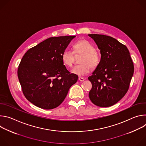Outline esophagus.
<instances>
[{"instance_id": "34e87169", "label": "esophagus", "mask_w": 146, "mask_h": 146, "mask_svg": "<svg viewBox=\"0 0 146 146\" xmlns=\"http://www.w3.org/2000/svg\"><path fill=\"white\" fill-rule=\"evenodd\" d=\"M78 80L80 81H84L85 80V78H82V77H78Z\"/></svg>"}]
</instances>
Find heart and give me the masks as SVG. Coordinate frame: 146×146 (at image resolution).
Returning a JSON list of instances; mask_svg holds the SVG:
<instances>
[{
  "instance_id": "b5f03b06",
  "label": "heart",
  "mask_w": 146,
  "mask_h": 146,
  "mask_svg": "<svg viewBox=\"0 0 146 146\" xmlns=\"http://www.w3.org/2000/svg\"><path fill=\"white\" fill-rule=\"evenodd\" d=\"M75 55H81L79 62L80 65L74 66L72 73L80 77L88 74L91 68L95 69L98 66L100 62V52L95 48V46L86 39L80 40L73 46ZM71 51L65 50L61 55L64 64L67 67H72L75 60V56Z\"/></svg>"
}]
</instances>
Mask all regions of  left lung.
Returning a JSON list of instances; mask_svg holds the SVG:
<instances>
[{
  "label": "left lung",
  "mask_w": 146,
  "mask_h": 146,
  "mask_svg": "<svg viewBox=\"0 0 146 146\" xmlns=\"http://www.w3.org/2000/svg\"><path fill=\"white\" fill-rule=\"evenodd\" d=\"M100 50L99 65L88 77L92 83L89 97L94 105L109 107L120 100L128 91L134 66L127 47L115 38L90 34Z\"/></svg>",
  "instance_id": "left-lung-1"
}]
</instances>
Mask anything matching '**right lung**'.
<instances>
[{
    "label": "right lung",
    "instance_id": "1",
    "mask_svg": "<svg viewBox=\"0 0 146 146\" xmlns=\"http://www.w3.org/2000/svg\"><path fill=\"white\" fill-rule=\"evenodd\" d=\"M76 36L50 37L30 48L18 68V77L25 98L44 109L63 102L78 76L64 65L61 55Z\"/></svg>",
    "mask_w": 146,
    "mask_h": 146
}]
</instances>
